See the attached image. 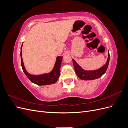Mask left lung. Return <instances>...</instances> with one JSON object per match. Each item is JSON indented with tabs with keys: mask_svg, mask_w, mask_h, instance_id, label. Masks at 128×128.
Returning <instances> with one entry per match:
<instances>
[{
	"mask_svg": "<svg viewBox=\"0 0 128 128\" xmlns=\"http://www.w3.org/2000/svg\"><path fill=\"white\" fill-rule=\"evenodd\" d=\"M110 58V53L109 52H108V57L106 64H104L103 67L98 69V70L94 71L84 70V69H83L78 64H77V62L74 60L72 59L73 64L74 66L76 75L80 79L86 80H93L99 78V77H102L104 74L106 72L108 66V64H109Z\"/></svg>",
	"mask_w": 128,
	"mask_h": 128,
	"instance_id": "8db88e82",
	"label": "left lung"
}]
</instances>
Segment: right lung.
<instances>
[{
	"label": "right lung",
	"instance_id": "obj_1",
	"mask_svg": "<svg viewBox=\"0 0 128 128\" xmlns=\"http://www.w3.org/2000/svg\"><path fill=\"white\" fill-rule=\"evenodd\" d=\"M22 47L21 48V66L23 71L24 72L27 77L30 80L31 82L36 84L38 86H45V85L52 84L55 83L58 80L60 76V65L62 59V56H58L56 58V61L53 70L51 72L48 74H44L40 75H31L27 72L24 68V62H23L22 58Z\"/></svg>",
	"mask_w": 128,
	"mask_h": 128
}]
</instances>
